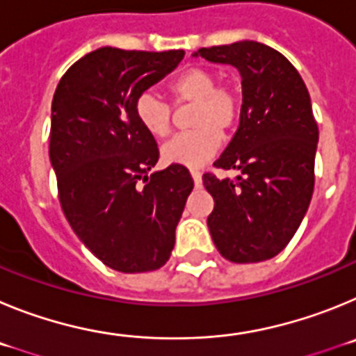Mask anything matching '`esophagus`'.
Masks as SVG:
<instances>
[{"mask_svg":"<svg viewBox=\"0 0 356 356\" xmlns=\"http://www.w3.org/2000/svg\"><path fill=\"white\" fill-rule=\"evenodd\" d=\"M191 175H193L194 185H196V187H200V185H201V172L197 171V169H193V171H191Z\"/></svg>","mask_w":356,"mask_h":356,"instance_id":"esophagus-1","label":"esophagus"}]
</instances>
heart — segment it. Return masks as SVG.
<instances>
[{
  "label": "heart",
  "mask_w": 356,
  "mask_h": 356,
  "mask_svg": "<svg viewBox=\"0 0 356 356\" xmlns=\"http://www.w3.org/2000/svg\"><path fill=\"white\" fill-rule=\"evenodd\" d=\"M169 92L176 106L193 105L191 128L176 135L162 147V159L168 163L197 168L205 163L237 128L242 115V96L234 85L217 83L216 72L207 67H188L169 83ZM135 118L140 127L155 139L171 134L172 110L155 92L144 90L135 99Z\"/></svg>",
  "instance_id": "obj_1"
}]
</instances>
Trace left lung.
Wrapping results in <instances>:
<instances>
[{
    "label": "left lung",
    "instance_id": "1",
    "mask_svg": "<svg viewBox=\"0 0 356 356\" xmlns=\"http://www.w3.org/2000/svg\"><path fill=\"white\" fill-rule=\"evenodd\" d=\"M205 60L232 64L242 76L238 130L203 175L216 205L207 219L217 251L235 264L269 260L294 237L314 193L319 128L307 85L276 49L254 40L201 48Z\"/></svg>",
    "mask_w": 356,
    "mask_h": 356
}]
</instances>
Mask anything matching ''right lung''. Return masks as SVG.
<instances>
[{
	"label": "right lung",
	"instance_id": "1",
	"mask_svg": "<svg viewBox=\"0 0 356 356\" xmlns=\"http://www.w3.org/2000/svg\"><path fill=\"white\" fill-rule=\"evenodd\" d=\"M184 55L99 48L56 85L49 160L60 207L78 238L115 271H155L168 262L194 187L180 163L149 175L159 147L135 118L137 96Z\"/></svg>",
	"mask_w": 356,
	"mask_h": 356
}]
</instances>
